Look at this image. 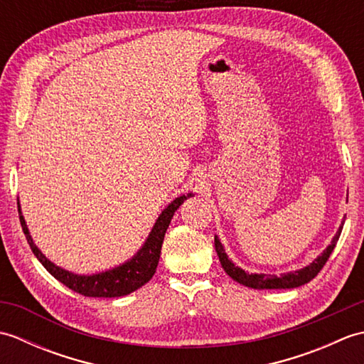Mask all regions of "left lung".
<instances>
[{"mask_svg":"<svg viewBox=\"0 0 364 364\" xmlns=\"http://www.w3.org/2000/svg\"><path fill=\"white\" fill-rule=\"evenodd\" d=\"M343 225H344V220L341 222V225H339L333 239H331L330 245L313 262H310V264L301 267V269L291 270V272L280 274V275L245 272L244 269L236 266L235 262L228 258V255H227L225 249H223V245L218 236H214V245H215V252H218V257L220 259V264H222L223 270H225V272L231 278H233L235 282L247 286V288H253V289H292V288H299V286L313 280V278L319 274V270L323 267V264H326L331 252H333V249H335L339 235H341V231H343Z\"/></svg>","mask_w":364,"mask_h":364,"instance_id":"8db88e82","label":"left lung"}]
</instances>
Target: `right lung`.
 I'll return each mask as SVG.
<instances>
[{
  "instance_id": "right-lung-1",
  "label": "right lung",
  "mask_w": 364,
  "mask_h": 364,
  "mask_svg": "<svg viewBox=\"0 0 364 364\" xmlns=\"http://www.w3.org/2000/svg\"><path fill=\"white\" fill-rule=\"evenodd\" d=\"M194 194L189 192L186 196L183 194L180 197H176L173 202H170L164 210H162L159 218L156 219V222H154L149 236H146L145 242L128 261L122 262V264L115 266L112 269H106L103 272H95V274H87V275L70 272V270L56 266L53 261L46 258L41 252V249L34 244L33 236L29 233L25 218H23L21 214L20 200H18V214H20V223H21L23 233H25L28 239L31 250H33L36 258L42 262V266L48 270L56 280L65 284L67 288H70L72 291L82 294V296L86 297H122L134 292L146 282L151 280V277L154 275V272H156L159 257H161V247H162V241H164L168 223L172 220L175 211L183 205L184 200H188Z\"/></svg>"
}]
</instances>
